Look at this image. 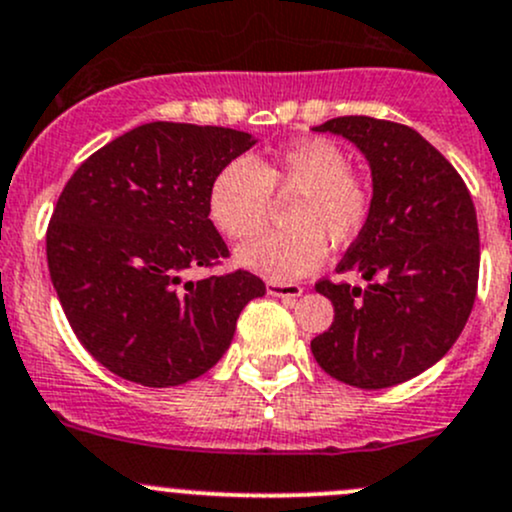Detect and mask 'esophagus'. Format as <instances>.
<instances>
[{
  "label": "esophagus",
  "instance_id": "esophagus-1",
  "mask_svg": "<svg viewBox=\"0 0 512 512\" xmlns=\"http://www.w3.org/2000/svg\"><path fill=\"white\" fill-rule=\"evenodd\" d=\"M266 291H268V295H273V298H298L300 293H303V288L298 286V283H276V281H271L266 286Z\"/></svg>",
  "mask_w": 512,
  "mask_h": 512
}]
</instances>
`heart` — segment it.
<instances>
[{"instance_id": "obj_1", "label": "heart", "mask_w": 512, "mask_h": 512, "mask_svg": "<svg viewBox=\"0 0 512 512\" xmlns=\"http://www.w3.org/2000/svg\"><path fill=\"white\" fill-rule=\"evenodd\" d=\"M271 197H293L288 231L236 251V261L271 281H295L323 263L330 246H347L370 219V187L350 172L345 150L328 138L288 145L268 160H234L214 175L209 219L224 236L246 241L266 226Z\"/></svg>"}]
</instances>
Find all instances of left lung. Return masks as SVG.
Here are the masks:
<instances>
[{
    "mask_svg": "<svg viewBox=\"0 0 512 512\" xmlns=\"http://www.w3.org/2000/svg\"><path fill=\"white\" fill-rule=\"evenodd\" d=\"M313 130L342 135L365 155L372 207L337 263V273L360 271L367 288L315 283L335 320L310 350L350 387H394L436 365L471 315L481 263L476 207L451 162L407 125L345 115Z\"/></svg>",
    "mask_w": 512,
    "mask_h": 512,
    "instance_id": "8db88e82",
    "label": "left lung"
}]
</instances>
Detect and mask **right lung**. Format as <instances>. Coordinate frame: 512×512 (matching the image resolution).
Here are the masks:
<instances>
[{
    "label": "right lung",
    "instance_id": "add662e5",
    "mask_svg": "<svg viewBox=\"0 0 512 512\" xmlns=\"http://www.w3.org/2000/svg\"><path fill=\"white\" fill-rule=\"evenodd\" d=\"M256 145L214 125L147 123L93 152L63 187L46 231L61 308L81 345L142 387L212 370L249 300V271L184 281L229 256L207 209L212 179Z\"/></svg>",
    "mask_w": 512,
    "mask_h": 512
}]
</instances>
